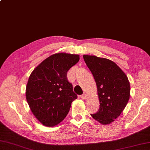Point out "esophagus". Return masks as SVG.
Returning <instances> with one entry per match:
<instances>
[{
  "label": "esophagus",
  "instance_id": "obj_1",
  "mask_svg": "<svg viewBox=\"0 0 150 150\" xmlns=\"http://www.w3.org/2000/svg\"><path fill=\"white\" fill-rule=\"evenodd\" d=\"M81 98L83 100H86L87 98V95L86 94H83V95L81 96Z\"/></svg>",
  "mask_w": 150,
  "mask_h": 150
}]
</instances>
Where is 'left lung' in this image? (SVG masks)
<instances>
[{"label":"left lung","mask_w":150,"mask_h":150,"mask_svg":"<svg viewBox=\"0 0 150 150\" xmlns=\"http://www.w3.org/2000/svg\"><path fill=\"white\" fill-rule=\"evenodd\" d=\"M83 57L95 79L100 104L98 112L91 116L101 124H110L120 116L129 100V81L109 59L89 55Z\"/></svg>","instance_id":"left-lung-1"}]
</instances>
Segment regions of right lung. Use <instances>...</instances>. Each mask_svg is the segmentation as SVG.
<instances>
[{"instance_id":"add662e5","label":"right lung","mask_w":150,"mask_h":150,"mask_svg":"<svg viewBox=\"0 0 150 150\" xmlns=\"http://www.w3.org/2000/svg\"><path fill=\"white\" fill-rule=\"evenodd\" d=\"M79 59L76 54H55L31 73L26 86L27 102L34 116L45 126L61 123L73 101L77 98L67 79V72Z\"/></svg>"}]
</instances>
